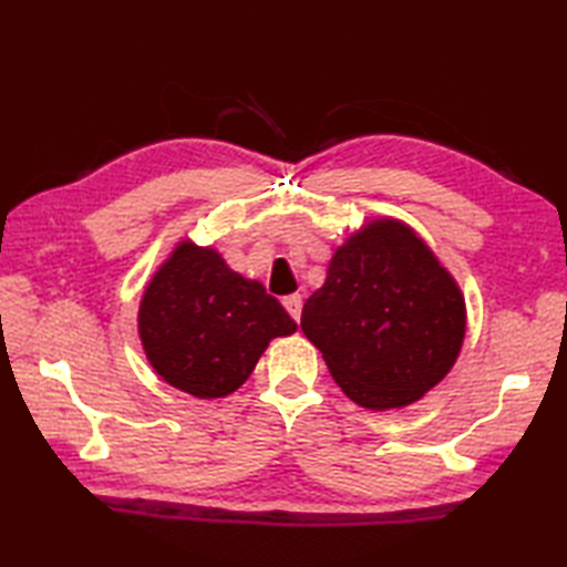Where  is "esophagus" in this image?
<instances>
[{
  "label": "esophagus",
  "mask_w": 567,
  "mask_h": 567,
  "mask_svg": "<svg viewBox=\"0 0 567 567\" xmlns=\"http://www.w3.org/2000/svg\"><path fill=\"white\" fill-rule=\"evenodd\" d=\"M282 307L287 309V315L299 321V317H302V295H287L282 299Z\"/></svg>",
  "instance_id": "1"
}]
</instances>
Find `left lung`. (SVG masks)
Returning <instances> with one entry per match:
<instances>
[{
  "mask_svg": "<svg viewBox=\"0 0 567 567\" xmlns=\"http://www.w3.org/2000/svg\"><path fill=\"white\" fill-rule=\"evenodd\" d=\"M302 331L339 388L382 412L449 375L465 339V302L412 228L380 219L333 252L327 282L302 309Z\"/></svg>",
  "mask_w": 567,
  "mask_h": 567,
  "instance_id": "8db88e82",
  "label": "left lung"
}]
</instances>
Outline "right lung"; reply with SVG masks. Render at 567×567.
Returning <instances> with one entry per match:
<instances>
[{"label": "right lung", "mask_w": 567, "mask_h": 567, "mask_svg": "<svg viewBox=\"0 0 567 567\" xmlns=\"http://www.w3.org/2000/svg\"><path fill=\"white\" fill-rule=\"evenodd\" d=\"M295 331L297 323L260 282L192 240H183L153 275L138 309L153 370L199 400L238 390L268 343Z\"/></svg>", "instance_id": "1"}]
</instances>
